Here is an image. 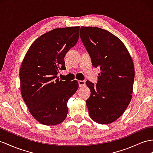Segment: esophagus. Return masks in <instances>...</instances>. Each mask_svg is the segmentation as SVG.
Wrapping results in <instances>:
<instances>
[{
	"label": "esophagus",
	"mask_w": 153,
	"mask_h": 153,
	"mask_svg": "<svg viewBox=\"0 0 153 153\" xmlns=\"http://www.w3.org/2000/svg\"><path fill=\"white\" fill-rule=\"evenodd\" d=\"M78 84H79V87H82L85 85V81H78Z\"/></svg>",
	"instance_id": "esophagus-1"
}]
</instances>
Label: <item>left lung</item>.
Segmentation results:
<instances>
[{
    "label": "left lung",
    "mask_w": 153,
    "mask_h": 153,
    "mask_svg": "<svg viewBox=\"0 0 153 153\" xmlns=\"http://www.w3.org/2000/svg\"><path fill=\"white\" fill-rule=\"evenodd\" d=\"M81 41L94 67L101 72L97 83L87 81L89 116L95 122L108 124L123 114L132 98L134 68L127 49L120 39L97 27L81 26Z\"/></svg>",
    "instance_id": "obj_1"
}]
</instances>
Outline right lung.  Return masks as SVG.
Wrapping results in <instances>:
<instances>
[{"label":"right lung","mask_w":153,"mask_h":153,"mask_svg":"<svg viewBox=\"0 0 153 153\" xmlns=\"http://www.w3.org/2000/svg\"><path fill=\"white\" fill-rule=\"evenodd\" d=\"M79 26L56 28L37 38L26 53L21 66V92L31 114L46 125H58L67 116V102L78 83L59 79L65 70L64 58L79 39Z\"/></svg>","instance_id":"right-lung-1"}]
</instances>
